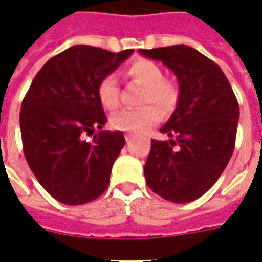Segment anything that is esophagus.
<instances>
[{
    "label": "esophagus",
    "mask_w": 262,
    "mask_h": 262,
    "mask_svg": "<svg viewBox=\"0 0 262 262\" xmlns=\"http://www.w3.org/2000/svg\"><path fill=\"white\" fill-rule=\"evenodd\" d=\"M125 139H126V143L127 144H130L132 140H133V136H132V135H126V137H125Z\"/></svg>",
    "instance_id": "esophagus-1"
}]
</instances>
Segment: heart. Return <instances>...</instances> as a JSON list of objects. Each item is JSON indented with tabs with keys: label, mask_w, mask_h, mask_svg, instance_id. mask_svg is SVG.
<instances>
[{
	"label": "heart",
	"mask_w": 262,
	"mask_h": 262,
	"mask_svg": "<svg viewBox=\"0 0 262 262\" xmlns=\"http://www.w3.org/2000/svg\"><path fill=\"white\" fill-rule=\"evenodd\" d=\"M126 75L144 85L141 102H154L164 114H170L178 104L179 90L177 84L164 79L163 69L154 61L140 58L126 68ZM100 104L107 110H114L119 102L118 80L114 75H106L100 79L96 88ZM156 105V106H157ZM156 106L147 105L137 110H122L111 117V125L122 132L145 133L159 122L160 111Z\"/></svg>",
	"instance_id": "b5f03b06"
}]
</instances>
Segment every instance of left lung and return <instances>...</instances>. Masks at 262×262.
<instances>
[{"label": "left lung", "mask_w": 262, "mask_h": 262, "mask_svg": "<svg viewBox=\"0 0 262 262\" xmlns=\"http://www.w3.org/2000/svg\"><path fill=\"white\" fill-rule=\"evenodd\" d=\"M174 72L179 100L160 127L168 141H151L144 166L148 186L177 204L207 193L227 167L235 147L239 106L223 71L185 45L139 50Z\"/></svg>", "instance_id": "left-lung-1"}]
</instances>
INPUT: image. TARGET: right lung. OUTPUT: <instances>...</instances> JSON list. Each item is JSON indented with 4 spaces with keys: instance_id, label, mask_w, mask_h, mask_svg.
Segmentation results:
<instances>
[{
    "instance_id": "right-lung-1",
    "label": "right lung",
    "mask_w": 262,
    "mask_h": 262,
    "mask_svg": "<svg viewBox=\"0 0 262 262\" xmlns=\"http://www.w3.org/2000/svg\"><path fill=\"white\" fill-rule=\"evenodd\" d=\"M135 50L111 53L76 45L50 58L35 76L20 110L27 163L45 190L67 205H81L110 183L115 159L125 145L122 132L102 130L107 122L96 94Z\"/></svg>"
}]
</instances>
